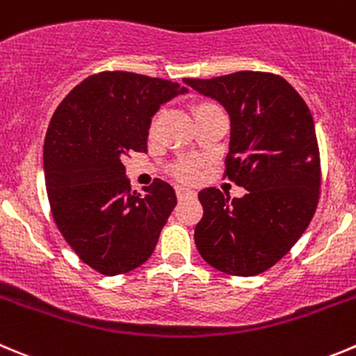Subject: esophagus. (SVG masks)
I'll return each mask as SVG.
<instances>
[{
	"mask_svg": "<svg viewBox=\"0 0 356 356\" xmlns=\"http://www.w3.org/2000/svg\"><path fill=\"white\" fill-rule=\"evenodd\" d=\"M175 195H177V198L195 197V191L191 188H186V186H177V188H175Z\"/></svg>",
	"mask_w": 356,
	"mask_h": 356,
	"instance_id": "esophagus-1",
	"label": "esophagus"
}]
</instances>
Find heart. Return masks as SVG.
Wrapping results in <instances>:
<instances>
[{"label": "heart", "mask_w": 356, "mask_h": 356, "mask_svg": "<svg viewBox=\"0 0 356 356\" xmlns=\"http://www.w3.org/2000/svg\"><path fill=\"white\" fill-rule=\"evenodd\" d=\"M207 105L209 103H202V105H198V107L195 108V112L202 107H207ZM193 174H195V168L191 163H182V165H179V167L175 168V175H177L179 179H191L193 177Z\"/></svg>", "instance_id": "obj_1"}]
</instances>
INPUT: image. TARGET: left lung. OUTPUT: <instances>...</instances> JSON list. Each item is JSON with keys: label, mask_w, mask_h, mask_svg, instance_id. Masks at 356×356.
Returning a JSON list of instances; mask_svg holds the SVG:
<instances>
[{"label": "left lung", "mask_w": 356, "mask_h": 356, "mask_svg": "<svg viewBox=\"0 0 356 356\" xmlns=\"http://www.w3.org/2000/svg\"><path fill=\"white\" fill-rule=\"evenodd\" d=\"M184 84L227 108L225 174L248 189L234 200L216 188L198 193L204 207L195 228L198 253L225 274H261L293 248L316 211L321 174L313 115L274 73L237 72Z\"/></svg>", "instance_id": "8db88e82"}]
</instances>
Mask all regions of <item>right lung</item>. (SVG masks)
Segmentation results:
<instances>
[{
	"label": "right lung",
	"mask_w": 356,
	"mask_h": 356,
	"mask_svg": "<svg viewBox=\"0 0 356 356\" xmlns=\"http://www.w3.org/2000/svg\"><path fill=\"white\" fill-rule=\"evenodd\" d=\"M184 92L165 79L102 72L75 86L52 115L43 144L52 218L79 258L102 274L147 261L177 204L161 179L144 193L131 191L122 158L147 151L152 115Z\"/></svg>",
	"instance_id": "add662e5"
}]
</instances>
